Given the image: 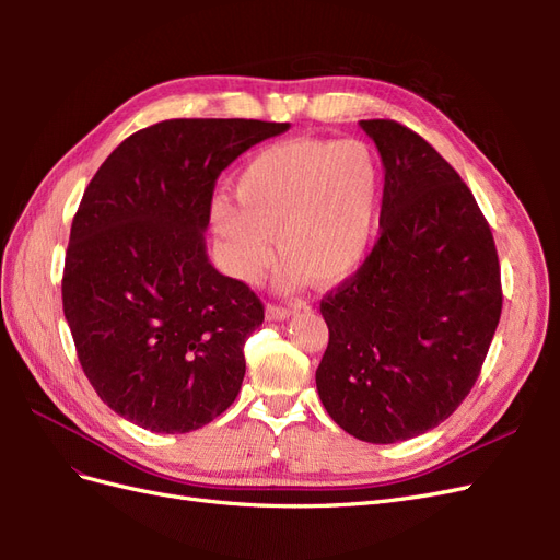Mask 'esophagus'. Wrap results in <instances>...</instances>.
<instances>
[{
	"instance_id": "1",
	"label": "esophagus",
	"mask_w": 560,
	"mask_h": 560,
	"mask_svg": "<svg viewBox=\"0 0 560 560\" xmlns=\"http://www.w3.org/2000/svg\"><path fill=\"white\" fill-rule=\"evenodd\" d=\"M301 306L299 303H294V306H280V303H268L266 306V317L268 319H287L292 317Z\"/></svg>"
}]
</instances>
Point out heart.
I'll use <instances>...</instances> for the list:
<instances>
[{
    "mask_svg": "<svg viewBox=\"0 0 560 560\" xmlns=\"http://www.w3.org/2000/svg\"><path fill=\"white\" fill-rule=\"evenodd\" d=\"M233 194L235 206L212 202V226L235 276L257 280L276 238L284 287L306 278L334 284L362 264L374 238L381 165L360 140L282 142L243 165Z\"/></svg>",
    "mask_w": 560,
    "mask_h": 560,
    "instance_id": "b5f03b06",
    "label": "heart"
}]
</instances>
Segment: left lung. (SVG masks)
<instances>
[{
	"mask_svg": "<svg viewBox=\"0 0 560 560\" xmlns=\"http://www.w3.org/2000/svg\"><path fill=\"white\" fill-rule=\"evenodd\" d=\"M385 167L381 235L319 303L329 346L315 371L338 428L395 444L444 422L481 374L502 313L493 233L467 184L418 132L360 121Z\"/></svg>",
	"mask_w": 560,
	"mask_h": 560,
	"instance_id": "8db88e82",
	"label": "left lung"
}]
</instances>
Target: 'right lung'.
<instances>
[{"label":"right lung","mask_w":560,"mask_h":560,"mask_svg":"<svg viewBox=\"0 0 560 560\" xmlns=\"http://www.w3.org/2000/svg\"><path fill=\"white\" fill-rule=\"evenodd\" d=\"M287 128L171 118L132 132L83 191L62 311L97 397L135 425L184 434L238 397L264 303L210 264L202 233L224 167Z\"/></svg>","instance_id":"1"}]
</instances>
